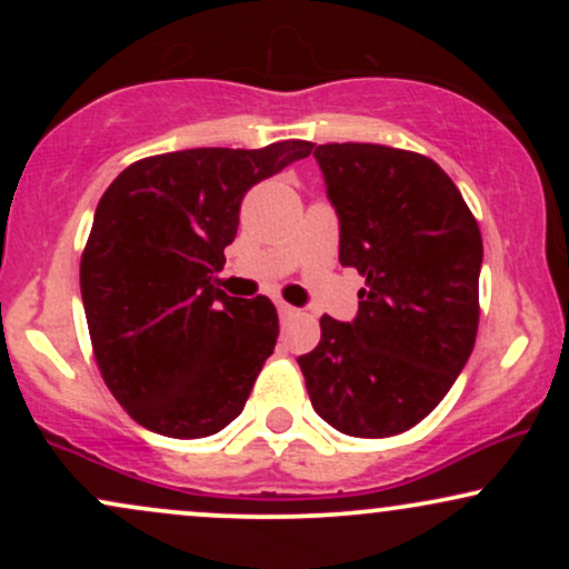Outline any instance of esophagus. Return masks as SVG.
<instances>
[{
	"instance_id": "34e87169",
	"label": "esophagus",
	"mask_w": 569,
	"mask_h": 569,
	"mask_svg": "<svg viewBox=\"0 0 569 569\" xmlns=\"http://www.w3.org/2000/svg\"><path fill=\"white\" fill-rule=\"evenodd\" d=\"M278 316H280V321H291V318L297 316V307H291V305H286V302H278Z\"/></svg>"
}]
</instances>
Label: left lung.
Returning <instances> with one entry per match:
<instances>
[{"label": "left lung", "instance_id": "left-lung-1", "mask_svg": "<svg viewBox=\"0 0 569 569\" xmlns=\"http://www.w3.org/2000/svg\"><path fill=\"white\" fill-rule=\"evenodd\" d=\"M312 154L339 217V262L367 289L350 323L321 318V342L297 363L331 428L385 439L426 420L471 356L481 232L426 154L382 143H321Z\"/></svg>", "mask_w": 569, "mask_h": 569}]
</instances>
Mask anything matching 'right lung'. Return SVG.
I'll use <instances>...</instances> for the list:
<instances>
[{"label":"right lung","instance_id":"1","mask_svg":"<svg viewBox=\"0 0 569 569\" xmlns=\"http://www.w3.org/2000/svg\"><path fill=\"white\" fill-rule=\"evenodd\" d=\"M312 152L202 147L128 166L98 200L80 262L103 382L139 426L171 439L219 433L240 415L278 342L267 297H230L224 267L243 194Z\"/></svg>","mask_w":569,"mask_h":569}]
</instances>
